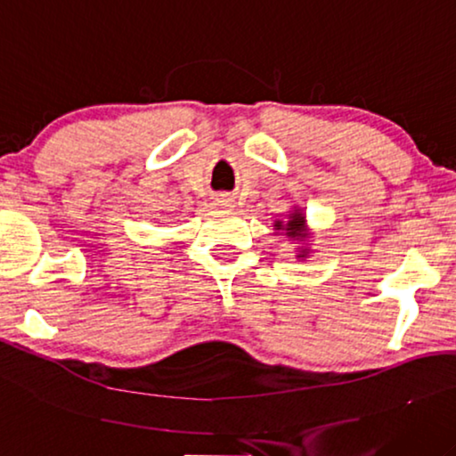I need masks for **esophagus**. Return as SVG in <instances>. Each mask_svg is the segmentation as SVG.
<instances>
[{
    "label": "esophagus",
    "mask_w": 456,
    "mask_h": 456,
    "mask_svg": "<svg viewBox=\"0 0 456 456\" xmlns=\"http://www.w3.org/2000/svg\"><path fill=\"white\" fill-rule=\"evenodd\" d=\"M232 197H228V195H220L217 197V205H220V208H232Z\"/></svg>",
    "instance_id": "34e87169"
}]
</instances>
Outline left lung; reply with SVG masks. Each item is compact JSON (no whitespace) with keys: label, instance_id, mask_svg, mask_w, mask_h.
I'll list each match as a JSON object with an SVG mask.
<instances>
[{"label":"left lung","instance_id":"obj_1","mask_svg":"<svg viewBox=\"0 0 456 456\" xmlns=\"http://www.w3.org/2000/svg\"><path fill=\"white\" fill-rule=\"evenodd\" d=\"M273 230L278 232H282L286 239L292 240L297 245V259H307L311 248H309V240H311V230L307 226V216H305V211L301 208H292L289 211V217H286V222L282 220H276L273 222Z\"/></svg>","mask_w":456,"mask_h":456}]
</instances>
